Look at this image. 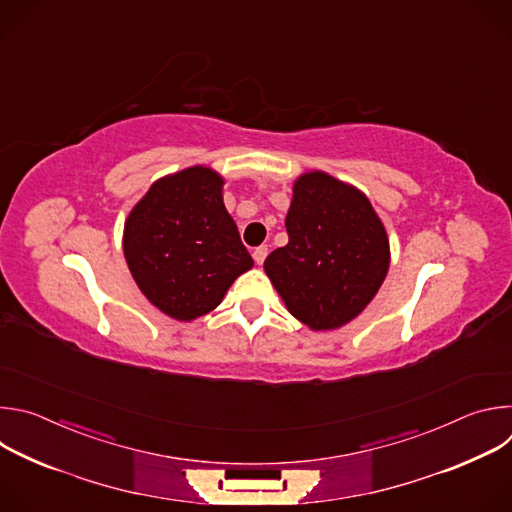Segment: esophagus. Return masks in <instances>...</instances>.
Returning <instances> with one entry per match:
<instances>
[{
	"mask_svg": "<svg viewBox=\"0 0 512 512\" xmlns=\"http://www.w3.org/2000/svg\"><path fill=\"white\" fill-rule=\"evenodd\" d=\"M267 253H269V249L265 247V245H261V247H257L255 251H253V259H255V263L257 265H261L263 261H265V257H267Z\"/></svg>",
	"mask_w": 512,
	"mask_h": 512,
	"instance_id": "1",
	"label": "esophagus"
}]
</instances>
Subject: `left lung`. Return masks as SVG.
Segmentation results:
<instances>
[{
	"label": "left lung",
	"instance_id": "left-lung-1",
	"mask_svg": "<svg viewBox=\"0 0 512 512\" xmlns=\"http://www.w3.org/2000/svg\"><path fill=\"white\" fill-rule=\"evenodd\" d=\"M285 229L289 243L263 263L289 314L312 330L354 320L389 271L387 231L358 188L326 172L294 184Z\"/></svg>",
	"mask_w": 512,
	"mask_h": 512
}]
</instances>
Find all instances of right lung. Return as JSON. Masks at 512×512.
<instances>
[{
	"mask_svg": "<svg viewBox=\"0 0 512 512\" xmlns=\"http://www.w3.org/2000/svg\"><path fill=\"white\" fill-rule=\"evenodd\" d=\"M223 184L204 166L170 174L152 184L125 221L127 267L141 294L174 320L212 312L253 267L225 208Z\"/></svg>",
	"mask_w": 512,
	"mask_h": 512,
	"instance_id": "add662e5",
	"label": "right lung"
}]
</instances>
